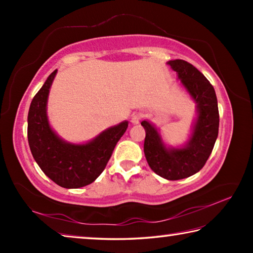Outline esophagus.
I'll list each match as a JSON object with an SVG mask.
<instances>
[{"mask_svg":"<svg viewBox=\"0 0 253 253\" xmlns=\"http://www.w3.org/2000/svg\"><path fill=\"white\" fill-rule=\"evenodd\" d=\"M143 117V114L142 113H134L131 115V124H134V125H137V124H139L140 119Z\"/></svg>","mask_w":253,"mask_h":253,"instance_id":"obj_1","label":"esophagus"}]
</instances>
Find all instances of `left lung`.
Segmentation results:
<instances>
[{"instance_id": "8db88e82", "label": "left lung", "mask_w": 253, "mask_h": 253, "mask_svg": "<svg viewBox=\"0 0 253 253\" xmlns=\"http://www.w3.org/2000/svg\"><path fill=\"white\" fill-rule=\"evenodd\" d=\"M168 65L196 104V117L190 138L182 147H169L157 128L143 121L146 131L144 153L149 168L169 181L192 176L203 168L212 153L219 134V108L213 85L194 66L184 60H170Z\"/></svg>"}]
</instances>
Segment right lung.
<instances>
[{
	"mask_svg": "<svg viewBox=\"0 0 253 253\" xmlns=\"http://www.w3.org/2000/svg\"><path fill=\"white\" fill-rule=\"evenodd\" d=\"M54 70L33 97L28 114V140L34 161L46 176L66 188H79L92 183L105 169L128 122L101 131L84 144L66 142L51 128L46 104Z\"/></svg>",
	"mask_w": 253,
	"mask_h": 253,
	"instance_id": "right-lung-1",
	"label": "right lung"
}]
</instances>
